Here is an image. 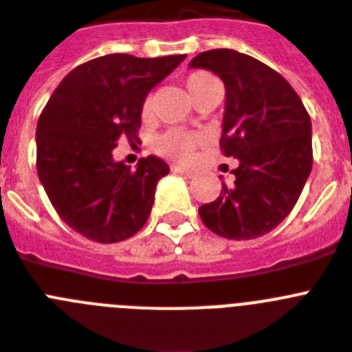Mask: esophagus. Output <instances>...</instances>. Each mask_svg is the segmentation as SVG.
Returning a JSON list of instances; mask_svg holds the SVG:
<instances>
[{"instance_id": "obj_1", "label": "esophagus", "mask_w": 352, "mask_h": 352, "mask_svg": "<svg viewBox=\"0 0 352 352\" xmlns=\"http://www.w3.org/2000/svg\"><path fill=\"white\" fill-rule=\"evenodd\" d=\"M171 171H173V173H179V175L193 177V171L188 170V168H182V166H171Z\"/></svg>"}]
</instances>
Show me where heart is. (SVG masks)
<instances>
[{
    "mask_svg": "<svg viewBox=\"0 0 352 352\" xmlns=\"http://www.w3.org/2000/svg\"><path fill=\"white\" fill-rule=\"evenodd\" d=\"M217 82V78L206 71H195L191 75L186 76V89L191 94V98L197 100L200 94H204L206 91L211 87L212 84ZM150 112V100L143 103V114L146 116ZM202 141V135L197 134V132H188V131H179V129H173V131H168L161 135L155 143V148L161 155L168 159H173V161H188V159L193 155V150L197 148V144Z\"/></svg>",
    "mask_w": 352,
    "mask_h": 352,
    "instance_id": "1",
    "label": "heart"
}]
</instances>
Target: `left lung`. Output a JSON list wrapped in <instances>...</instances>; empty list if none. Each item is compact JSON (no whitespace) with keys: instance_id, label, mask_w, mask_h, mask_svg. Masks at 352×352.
I'll use <instances>...</instances> for the list:
<instances>
[{"instance_id":"1","label":"left lung","mask_w":352,"mask_h":352,"mask_svg":"<svg viewBox=\"0 0 352 352\" xmlns=\"http://www.w3.org/2000/svg\"><path fill=\"white\" fill-rule=\"evenodd\" d=\"M226 85L220 148L238 159L236 181L204 204V226L229 240H254L285 220L313 166L311 120L277 71L234 50H209L190 62Z\"/></svg>"}]
</instances>
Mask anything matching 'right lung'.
Wrapping results in <instances>:
<instances>
[{
	"mask_svg": "<svg viewBox=\"0 0 352 352\" xmlns=\"http://www.w3.org/2000/svg\"><path fill=\"white\" fill-rule=\"evenodd\" d=\"M186 58L112 53L69 71L37 121V173L50 202L73 231L116 243L146 223L168 164L155 155L132 170L116 162L120 140L140 141L146 94Z\"/></svg>",
	"mask_w": 352,
	"mask_h": 352,
	"instance_id": "obj_1",
	"label": "right lung"
}]
</instances>
